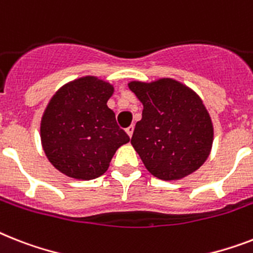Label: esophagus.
Instances as JSON below:
<instances>
[{
	"label": "esophagus",
	"mask_w": 253,
	"mask_h": 253,
	"mask_svg": "<svg viewBox=\"0 0 253 253\" xmlns=\"http://www.w3.org/2000/svg\"><path fill=\"white\" fill-rule=\"evenodd\" d=\"M126 132H127V135H128V136H132V133H133V126H130V127H127L126 128Z\"/></svg>",
	"instance_id": "34e87169"
}]
</instances>
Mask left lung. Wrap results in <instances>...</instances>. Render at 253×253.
<instances>
[{"mask_svg":"<svg viewBox=\"0 0 253 253\" xmlns=\"http://www.w3.org/2000/svg\"><path fill=\"white\" fill-rule=\"evenodd\" d=\"M128 88L143 104L131 144L147 170L162 180L190 175L209 157L213 123L199 94L171 78Z\"/></svg>","mask_w":253,"mask_h":253,"instance_id":"left-lung-1","label":"left lung"}]
</instances>
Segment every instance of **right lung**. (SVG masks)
I'll list each match as a JSON object with an SVG mask.
<instances>
[{"label":"right lung","instance_id":"obj_1","mask_svg":"<svg viewBox=\"0 0 253 253\" xmlns=\"http://www.w3.org/2000/svg\"><path fill=\"white\" fill-rule=\"evenodd\" d=\"M113 92L110 83L87 75L62 85L50 98L40 136L45 155L58 171L74 179L98 178L117 149L130 141L106 105Z\"/></svg>","mask_w":253,"mask_h":253}]
</instances>
